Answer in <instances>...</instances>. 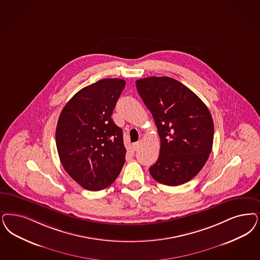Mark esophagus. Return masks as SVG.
I'll return each mask as SVG.
<instances>
[{
  "label": "esophagus",
  "mask_w": 260,
  "mask_h": 260,
  "mask_svg": "<svg viewBox=\"0 0 260 260\" xmlns=\"http://www.w3.org/2000/svg\"><path fill=\"white\" fill-rule=\"evenodd\" d=\"M139 146H140V142H135V143L133 144V148H134L135 151H136L139 148Z\"/></svg>",
  "instance_id": "esophagus-1"
}]
</instances>
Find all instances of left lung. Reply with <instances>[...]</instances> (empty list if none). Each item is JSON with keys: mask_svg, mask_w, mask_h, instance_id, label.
I'll use <instances>...</instances> for the list:
<instances>
[{"mask_svg": "<svg viewBox=\"0 0 260 260\" xmlns=\"http://www.w3.org/2000/svg\"><path fill=\"white\" fill-rule=\"evenodd\" d=\"M136 88L160 137L151 176L169 186L187 182L202 170L212 150L214 125L208 108L193 91L169 77L137 80Z\"/></svg>", "mask_w": 260, "mask_h": 260, "instance_id": "1", "label": "left lung"}]
</instances>
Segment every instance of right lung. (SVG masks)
Segmentation results:
<instances>
[{"label": "right lung", "instance_id": "obj_1", "mask_svg": "<svg viewBox=\"0 0 260 260\" xmlns=\"http://www.w3.org/2000/svg\"><path fill=\"white\" fill-rule=\"evenodd\" d=\"M121 79H104L76 93L58 118L55 143L64 170L81 187L107 188L125 161L123 131L111 115L125 87Z\"/></svg>", "mask_w": 260, "mask_h": 260}]
</instances>
